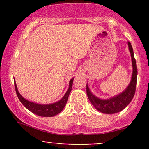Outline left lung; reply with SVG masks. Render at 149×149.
I'll return each mask as SVG.
<instances>
[{"instance_id":"1","label":"left lung","mask_w":149,"mask_h":149,"mask_svg":"<svg viewBox=\"0 0 149 149\" xmlns=\"http://www.w3.org/2000/svg\"><path fill=\"white\" fill-rule=\"evenodd\" d=\"M127 44L130 54H131L133 71H132L131 81L127 88L123 92L109 99H100L91 92L90 89L87 84V95L88 96L89 101L91 102L95 109L102 113L114 114L121 111L129 104L135 94L136 84H137V66H136V60L134 58L133 48H132V45L129 41L127 42Z\"/></svg>"}]
</instances>
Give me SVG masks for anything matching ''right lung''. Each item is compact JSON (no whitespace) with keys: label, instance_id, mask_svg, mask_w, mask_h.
<instances>
[{"label":"right lung","instance_id":"add662e5","mask_svg":"<svg viewBox=\"0 0 149 149\" xmlns=\"http://www.w3.org/2000/svg\"><path fill=\"white\" fill-rule=\"evenodd\" d=\"M73 80H74V78L70 79V82H69V87L64 95V97L58 102L49 104H40L32 102L27 100L22 97L21 94L19 93L15 81H14V84H15L16 93H17L18 98L26 109L36 115L40 116V117H50L58 115L64 109V107L66 104L67 100H68L69 94H70V91L72 90Z\"/></svg>","mask_w":149,"mask_h":149}]
</instances>
